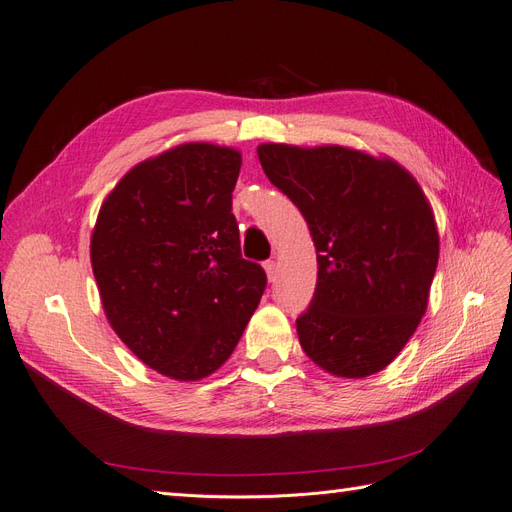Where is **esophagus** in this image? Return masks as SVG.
I'll return each mask as SVG.
<instances>
[{
    "label": "esophagus",
    "instance_id": "esophagus-1",
    "mask_svg": "<svg viewBox=\"0 0 512 512\" xmlns=\"http://www.w3.org/2000/svg\"><path fill=\"white\" fill-rule=\"evenodd\" d=\"M265 271H267L269 282H275V280H277V262H275V260H267V262H265Z\"/></svg>",
    "mask_w": 512,
    "mask_h": 512
}]
</instances>
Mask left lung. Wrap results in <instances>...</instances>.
<instances>
[{"label": "left lung", "mask_w": 512, "mask_h": 512, "mask_svg": "<svg viewBox=\"0 0 512 512\" xmlns=\"http://www.w3.org/2000/svg\"><path fill=\"white\" fill-rule=\"evenodd\" d=\"M269 181L299 207L318 282L299 342L339 378L384 369L425 316L440 239L421 185L389 158L327 145L258 147Z\"/></svg>", "instance_id": "1"}]
</instances>
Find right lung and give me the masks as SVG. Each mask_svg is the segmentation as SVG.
<instances>
[{
	"mask_svg": "<svg viewBox=\"0 0 512 512\" xmlns=\"http://www.w3.org/2000/svg\"><path fill=\"white\" fill-rule=\"evenodd\" d=\"M239 170L237 149L185 143L136 164L100 207L91 267L106 318L162 376L222 367L265 292L232 215Z\"/></svg>",
	"mask_w": 512,
	"mask_h": 512,
	"instance_id": "add662e5",
	"label": "right lung"
}]
</instances>
